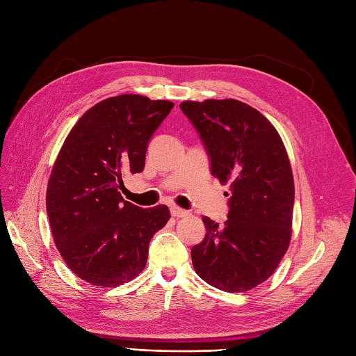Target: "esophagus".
Wrapping results in <instances>:
<instances>
[{
	"label": "esophagus",
	"mask_w": 356,
	"mask_h": 356,
	"mask_svg": "<svg viewBox=\"0 0 356 356\" xmlns=\"http://www.w3.org/2000/svg\"><path fill=\"white\" fill-rule=\"evenodd\" d=\"M171 216L176 217V218L185 217V216H188V211H185V209H182V208H179V207H172V208H171Z\"/></svg>",
	"instance_id": "1"
}]
</instances>
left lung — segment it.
<instances>
[{
    "label": "left lung",
    "mask_w": 356,
    "mask_h": 356,
    "mask_svg": "<svg viewBox=\"0 0 356 356\" xmlns=\"http://www.w3.org/2000/svg\"><path fill=\"white\" fill-rule=\"evenodd\" d=\"M211 159V172L229 185L225 223L203 217L207 234L191 249L193 266L208 284L246 292L268 280L289 248L293 176L278 131L260 111L237 99L185 101Z\"/></svg>",
    "instance_id": "8db88e82"
}]
</instances>
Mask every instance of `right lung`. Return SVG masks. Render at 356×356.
Returning a JSON list of instances; mask_svg holds the SVG:
<instances>
[{"mask_svg": "<svg viewBox=\"0 0 356 356\" xmlns=\"http://www.w3.org/2000/svg\"><path fill=\"white\" fill-rule=\"evenodd\" d=\"M172 107L113 96L87 110L64 140L45 205L59 254L87 283L115 287L138 277L151 237L170 220L168 207L142 209L119 190L125 176L143 171L148 140Z\"/></svg>", "mask_w": 356, "mask_h": 356, "instance_id": "right-lung-1", "label": "right lung"}]
</instances>
